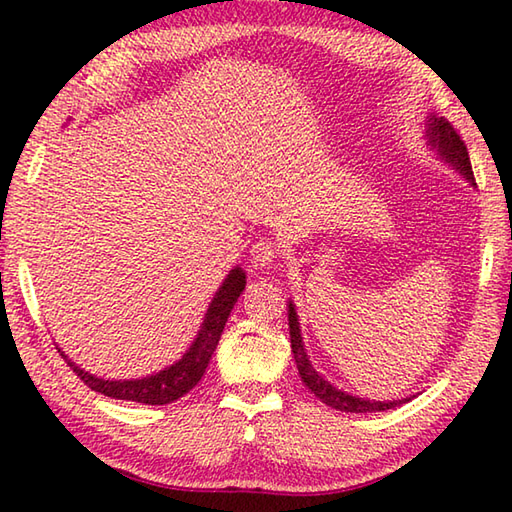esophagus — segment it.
I'll return each mask as SVG.
<instances>
[{
  "label": "esophagus",
  "mask_w": 512,
  "mask_h": 512,
  "mask_svg": "<svg viewBox=\"0 0 512 512\" xmlns=\"http://www.w3.org/2000/svg\"><path fill=\"white\" fill-rule=\"evenodd\" d=\"M277 253H280V250H277L273 241L268 239L257 241L253 250H250V264H253V268H257V271H262V268H268L275 262Z\"/></svg>",
  "instance_id": "obj_1"
}]
</instances>
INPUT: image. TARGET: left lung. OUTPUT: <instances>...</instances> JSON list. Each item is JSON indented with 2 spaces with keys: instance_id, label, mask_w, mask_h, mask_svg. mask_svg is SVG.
<instances>
[{
  "instance_id": "1",
  "label": "left lung",
  "mask_w": 512,
  "mask_h": 512,
  "mask_svg": "<svg viewBox=\"0 0 512 512\" xmlns=\"http://www.w3.org/2000/svg\"><path fill=\"white\" fill-rule=\"evenodd\" d=\"M427 146H431L440 160H445L447 164L461 173V176L476 187L474 183V173H472V164H470V155H467V149L461 137L452 128V124L445 117H438L436 112H431L427 117ZM289 334H291V352L293 359H296V366L302 381L314 393L320 402L332 406L336 411H345V413H377V411H386V409H395L404 402H409L411 397H402V400H368V397H357L341 391L329 384V381L320 375V372L311 366L309 354L305 350V341H302V332H300V323H298V314H296V305L289 300Z\"/></svg>"
}]
</instances>
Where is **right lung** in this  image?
<instances>
[{
    "instance_id": "right-lung-1",
    "label": "right lung",
    "mask_w": 512,
    "mask_h": 512,
    "mask_svg": "<svg viewBox=\"0 0 512 512\" xmlns=\"http://www.w3.org/2000/svg\"><path fill=\"white\" fill-rule=\"evenodd\" d=\"M246 289V273L241 271V266H235L225 277L219 291L214 293L210 307L205 311L203 325L198 329L194 343L189 345V350L180 357L176 363H171L169 368L160 372H153L149 377L140 379H101L97 375H90L83 368L67 357V354L58 348L60 357H65L67 366L79 375L92 391L101 395H108L112 400H126V402H140V404H169L178 397L187 395L192 388L201 381L203 372L210 363L212 354L219 345L221 332L232 307H235L241 291Z\"/></svg>"
}]
</instances>
